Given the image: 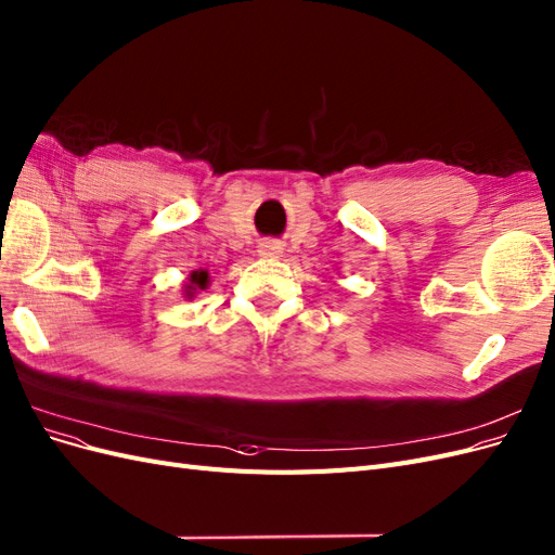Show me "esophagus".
I'll list each match as a JSON object with an SVG mask.
<instances>
[{
    "mask_svg": "<svg viewBox=\"0 0 555 555\" xmlns=\"http://www.w3.org/2000/svg\"><path fill=\"white\" fill-rule=\"evenodd\" d=\"M259 253H261L263 257H280V255H282V247H280L278 243H263V245L259 247Z\"/></svg>",
    "mask_w": 555,
    "mask_h": 555,
    "instance_id": "34e87169",
    "label": "esophagus"
}]
</instances>
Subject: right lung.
Listing matches in <instances>:
<instances>
[{"mask_svg":"<svg viewBox=\"0 0 555 555\" xmlns=\"http://www.w3.org/2000/svg\"><path fill=\"white\" fill-rule=\"evenodd\" d=\"M208 282H211V278H208V271H193L188 278V284H185V298H195L197 292L206 289Z\"/></svg>","mask_w":555,"mask_h":555,"instance_id":"obj_1","label":"right lung"}]
</instances>
